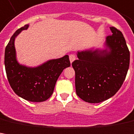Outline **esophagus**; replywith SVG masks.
Instances as JSON below:
<instances>
[{
  "label": "esophagus",
  "mask_w": 134,
  "mask_h": 134,
  "mask_svg": "<svg viewBox=\"0 0 134 134\" xmlns=\"http://www.w3.org/2000/svg\"><path fill=\"white\" fill-rule=\"evenodd\" d=\"M75 59H76V56H75L74 54H71L69 55V60H70V62H71V63H72L74 60H75Z\"/></svg>",
  "instance_id": "1"
}]
</instances>
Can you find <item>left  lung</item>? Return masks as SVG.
<instances>
[{"instance_id": "obj_1", "label": "left lung", "mask_w": 134, "mask_h": 134, "mask_svg": "<svg viewBox=\"0 0 134 134\" xmlns=\"http://www.w3.org/2000/svg\"><path fill=\"white\" fill-rule=\"evenodd\" d=\"M111 35L103 50L78 52L72 63L75 71L77 96L89 103H99L111 98L119 91L128 73L130 52L121 31L111 27Z\"/></svg>"}]
</instances>
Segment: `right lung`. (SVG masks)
Wrapping results in <instances>:
<instances>
[{
	"instance_id": "1",
	"label": "right lung",
	"mask_w": 134,
	"mask_h": 134,
	"mask_svg": "<svg viewBox=\"0 0 134 134\" xmlns=\"http://www.w3.org/2000/svg\"><path fill=\"white\" fill-rule=\"evenodd\" d=\"M28 27V24L25 25L12 36L5 49L4 64L8 81L15 94L28 101L40 103L52 96L59 76L71 63L69 55H65L59 59L50 60L37 67L20 65L16 58L15 40Z\"/></svg>"
}]
</instances>
